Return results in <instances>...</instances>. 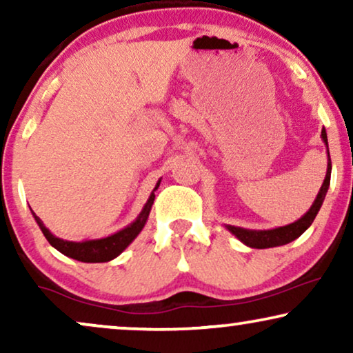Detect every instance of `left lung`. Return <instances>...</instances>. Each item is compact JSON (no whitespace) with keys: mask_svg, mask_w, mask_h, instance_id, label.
I'll return each mask as SVG.
<instances>
[{"mask_svg":"<svg viewBox=\"0 0 353 353\" xmlns=\"http://www.w3.org/2000/svg\"><path fill=\"white\" fill-rule=\"evenodd\" d=\"M321 139L326 144V152H327V168H326V176L325 181L318 191L316 199L313 201L310 209L307 210V214H303L301 219L294 223H289L286 226H278L273 230H248L241 228V226L233 225H225V228L230 231L231 234H234L241 243L252 249H268V248H278V245L289 244L291 241L297 239L302 233H305V230L313 223L318 212H320L323 201H325L327 188H330L331 181V157H330V149H327V137L326 130H321Z\"/></svg>","mask_w":353,"mask_h":353,"instance_id":"1","label":"left lung"}]
</instances>
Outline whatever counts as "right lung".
Returning a JSON list of instances; mask_svg holds the SVG:
<instances>
[{
  "label": "right lung",
  "mask_w": 353,
  "mask_h": 353,
  "mask_svg": "<svg viewBox=\"0 0 353 353\" xmlns=\"http://www.w3.org/2000/svg\"><path fill=\"white\" fill-rule=\"evenodd\" d=\"M159 185H161V180L157 181L156 188L152 190L151 196H149L148 202L144 204L143 210L139 212L137 220L132 221L128 226H125V228L117 231V233L105 236V238L86 239V241H79V243H77V241L61 239V238H57V236L52 234L51 231L48 230L45 225H43V221L35 215V212L32 210V214H33V219H35L38 226H40V230L43 231V234H45V238L48 239V243H50L54 249L59 250L61 254H64V255H67V257L75 259V260H79V262H85V263L109 262V260L119 257V255L133 243L134 238L141 233V230L144 228V225H146V221H148L151 207L154 204V197H156L154 191L157 190Z\"/></svg>",
  "instance_id": "right-lung-1"
}]
</instances>
